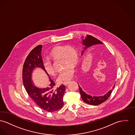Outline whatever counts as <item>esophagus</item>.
Returning a JSON list of instances; mask_svg holds the SVG:
<instances>
[{"instance_id":"1","label":"esophagus","mask_w":135,"mask_h":135,"mask_svg":"<svg viewBox=\"0 0 135 135\" xmlns=\"http://www.w3.org/2000/svg\"><path fill=\"white\" fill-rule=\"evenodd\" d=\"M68 83H69V82H67V83H64V85L65 86H67V85H68Z\"/></svg>"}]
</instances>
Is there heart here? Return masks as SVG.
Here are the masks:
<instances>
[{
    "label": "heart",
    "mask_w": 135,
    "mask_h": 135,
    "mask_svg": "<svg viewBox=\"0 0 135 135\" xmlns=\"http://www.w3.org/2000/svg\"><path fill=\"white\" fill-rule=\"evenodd\" d=\"M49 58L52 60L62 59L63 66L65 67L58 74L56 81L60 84L69 82L74 75L75 69L73 65L75 66L79 61V54L76 50L67 45L57 46L50 52ZM44 67L49 74H54L55 70L51 62H44Z\"/></svg>",
    "instance_id": "obj_1"
}]
</instances>
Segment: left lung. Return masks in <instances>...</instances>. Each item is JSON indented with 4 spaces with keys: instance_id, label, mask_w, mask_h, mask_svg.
Instances as JSON below:
<instances>
[{
    "instance_id": "1",
    "label": "left lung",
    "mask_w": 135,
    "mask_h": 135,
    "mask_svg": "<svg viewBox=\"0 0 135 135\" xmlns=\"http://www.w3.org/2000/svg\"><path fill=\"white\" fill-rule=\"evenodd\" d=\"M82 44L85 46L84 49L82 52V55H83L84 52L88 48L96 45H101L103 44V42L99 41V40L97 39L96 38L94 37L93 36L87 35L86 37L84 38V37H82ZM82 78L84 79H86V75H83ZM115 84L113 87V88L108 91L107 93L105 94L104 95L102 96H92L89 95L87 93H86L83 90L82 88L79 85V88L80 90V94L82 97V99L84 102L87 104L93 105H98L99 104L103 103L105 101H106L108 98L110 97L111 93H112L113 89L114 88Z\"/></svg>"
}]
</instances>
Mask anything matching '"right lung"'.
I'll list each match as a JSON object with an SVG mask.
<instances>
[{
	"label": "right lung",
	"instance_id": "right-lung-1",
	"mask_svg": "<svg viewBox=\"0 0 135 135\" xmlns=\"http://www.w3.org/2000/svg\"><path fill=\"white\" fill-rule=\"evenodd\" d=\"M42 48V45L37 46L27 57L23 66L22 81L27 93L35 103L42 109L52 113L61 109L64 105L63 95L65 91V86L62 85L55 88V84L44 67ZM36 68L42 69L49 76L51 84L47 88H38L32 82L31 74Z\"/></svg>",
	"mask_w": 135,
	"mask_h": 135
}]
</instances>
